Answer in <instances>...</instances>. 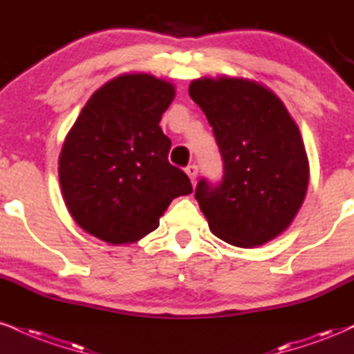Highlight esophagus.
<instances>
[{"mask_svg":"<svg viewBox=\"0 0 354 354\" xmlns=\"http://www.w3.org/2000/svg\"><path fill=\"white\" fill-rule=\"evenodd\" d=\"M185 171H186V174H188V176H189L191 183H193V185H194V183H196V176H198V166H196V165L186 166Z\"/></svg>","mask_w":354,"mask_h":354,"instance_id":"1","label":"esophagus"}]
</instances>
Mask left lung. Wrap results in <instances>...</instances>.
<instances>
[{
    "instance_id": "8db88e82",
    "label": "left lung",
    "mask_w": 354,
    "mask_h": 354,
    "mask_svg": "<svg viewBox=\"0 0 354 354\" xmlns=\"http://www.w3.org/2000/svg\"><path fill=\"white\" fill-rule=\"evenodd\" d=\"M218 142L224 176L196 186L214 236L236 247L262 245L282 234L304 204L310 166L300 130L283 102L244 77L189 84Z\"/></svg>"
}]
</instances>
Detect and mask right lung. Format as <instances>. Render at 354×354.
Segmentation results:
<instances>
[{
  "label": "right lung",
  "instance_id": "add662e5",
  "mask_svg": "<svg viewBox=\"0 0 354 354\" xmlns=\"http://www.w3.org/2000/svg\"><path fill=\"white\" fill-rule=\"evenodd\" d=\"M174 85L151 74H122L92 93L59 156L67 209L85 232L131 244L155 231L189 178L169 165L171 140L160 127Z\"/></svg>",
  "mask_w": 354,
  "mask_h": 354
}]
</instances>
